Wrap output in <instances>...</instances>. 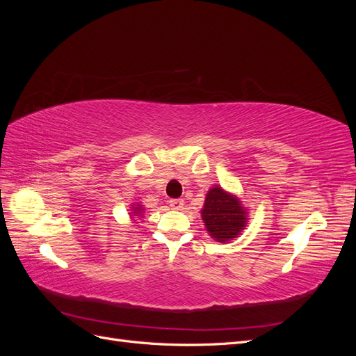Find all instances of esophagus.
Wrapping results in <instances>:
<instances>
[{
  "label": "esophagus",
  "instance_id": "esophagus-1",
  "mask_svg": "<svg viewBox=\"0 0 356 356\" xmlns=\"http://www.w3.org/2000/svg\"><path fill=\"white\" fill-rule=\"evenodd\" d=\"M169 207L172 209L179 211V209L184 208V200H182V199H172V200H169Z\"/></svg>",
  "mask_w": 356,
  "mask_h": 356
}]
</instances>
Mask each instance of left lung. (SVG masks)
<instances>
[{
  "mask_svg": "<svg viewBox=\"0 0 356 356\" xmlns=\"http://www.w3.org/2000/svg\"><path fill=\"white\" fill-rule=\"evenodd\" d=\"M200 213L208 234L221 243L239 238L250 220L241 199L220 186L207 193Z\"/></svg>",
  "mask_w": 356,
  "mask_h": 356,
  "instance_id": "left-lung-1",
  "label": "left lung"
}]
</instances>
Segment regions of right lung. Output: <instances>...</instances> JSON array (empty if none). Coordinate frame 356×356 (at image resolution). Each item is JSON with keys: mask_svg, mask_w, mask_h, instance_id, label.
Masks as SVG:
<instances>
[{"mask_svg": "<svg viewBox=\"0 0 356 356\" xmlns=\"http://www.w3.org/2000/svg\"><path fill=\"white\" fill-rule=\"evenodd\" d=\"M144 204L141 203H134L131 204V212H129V215H131V221L132 222H136L138 218H144Z\"/></svg>", "mask_w": 356, "mask_h": 356, "instance_id": "1", "label": "right lung"}]
</instances>
